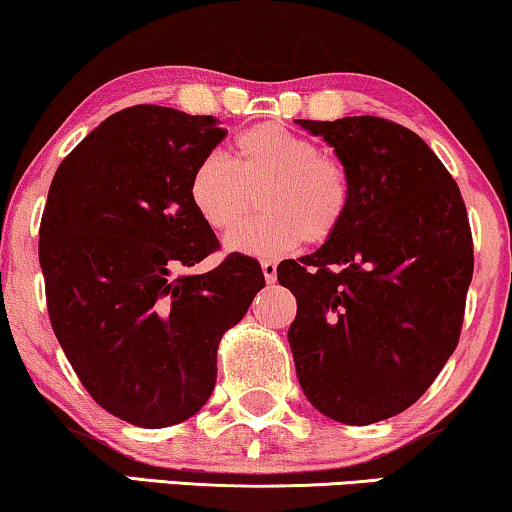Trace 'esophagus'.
<instances>
[{
	"label": "esophagus",
	"instance_id": "1",
	"mask_svg": "<svg viewBox=\"0 0 512 512\" xmlns=\"http://www.w3.org/2000/svg\"><path fill=\"white\" fill-rule=\"evenodd\" d=\"M261 268H263V277H265V282L268 284H275V280H277V263L275 261H261Z\"/></svg>",
	"mask_w": 512,
	"mask_h": 512
}]
</instances>
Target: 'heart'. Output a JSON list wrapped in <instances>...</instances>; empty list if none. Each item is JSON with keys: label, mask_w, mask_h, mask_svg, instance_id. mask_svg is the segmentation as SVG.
<instances>
[{"label": "heart", "mask_w": 512, "mask_h": 512, "mask_svg": "<svg viewBox=\"0 0 512 512\" xmlns=\"http://www.w3.org/2000/svg\"><path fill=\"white\" fill-rule=\"evenodd\" d=\"M235 162L218 152L192 169L188 197L197 216L216 232L234 230L255 206L266 211L232 232L225 247L247 256H282L308 244H327L341 232L353 204L348 169L320 150L313 138L289 126L265 122L232 143Z\"/></svg>", "instance_id": "heart-1"}]
</instances>
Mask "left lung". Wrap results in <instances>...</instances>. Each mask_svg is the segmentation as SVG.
Listing matches in <instances>:
<instances>
[{
    "mask_svg": "<svg viewBox=\"0 0 512 512\" xmlns=\"http://www.w3.org/2000/svg\"><path fill=\"white\" fill-rule=\"evenodd\" d=\"M322 136L353 185L341 232L289 258L296 376L317 411L369 426L409 409L459 345L473 280L461 190L433 150L383 117L296 119Z\"/></svg>",
    "mask_w": 512,
    "mask_h": 512,
    "instance_id": "obj_1",
    "label": "left lung"
}]
</instances>
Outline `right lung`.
I'll return each mask as SVG.
<instances>
[{"label":"right lung","mask_w":512,"mask_h":512,"mask_svg":"<svg viewBox=\"0 0 512 512\" xmlns=\"http://www.w3.org/2000/svg\"><path fill=\"white\" fill-rule=\"evenodd\" d=\"M228 131L211 115L134 105L98 124L53 176L39 225L49 320L94 400L138 428L197 414L225 331L265 287L261 263L218 249L188 197L195 164Z\"/></svg>","instance_id":"obj_1"}]
</instances>
